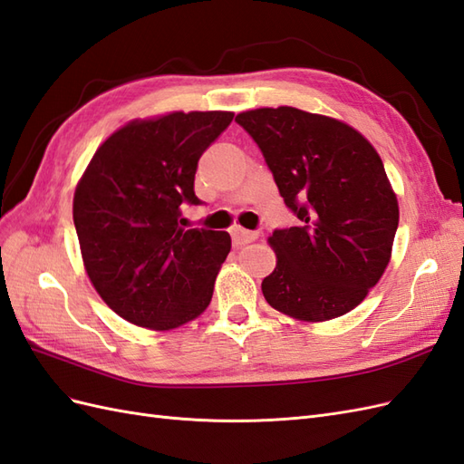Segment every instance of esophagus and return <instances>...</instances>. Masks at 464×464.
<instances>
[{"label": "esophagus", "mask_w": 464, "mask_h": 464, "mask_svg": "<svg viewBox=\"0 0 464 464\" xmlns=\"http://www.w3.org/2000/svg\"><path fill=\"white\" fill-rule=\"evenodd\" d=\"M229 233H231V239H233V245H235V246H243V245H246V243L255 241L256 237H258L255 231L243 229L241 225H233V227L229 229Z\"/></svg>", "instance_id": "1"}]
</instances>
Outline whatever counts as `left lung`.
I'll use <instances>...</instances> for the list:
<instances>
[{
    "label": "left lung",
    "mask_w": 464,
    "mask_h": 464,
    "mask_svg": "<svg viewBox=\"0 0 464 464\" xmlns=\"http://www.w3.org/2000/svg\"><path fill=\"white\" fill-rule=\"evenodd\" d=\"M265 154L298 227L268 237L276 268L265 300L298 322L345 315L382 278L400 208L382 159L362 133L335 117L290 105L235 117Z\"/></svg>",
    "instance_id": "1"
}]
</instances>
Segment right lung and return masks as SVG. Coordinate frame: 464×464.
Segmentation results:
<instances>
[{
    "label": "right lung",
    "instance_id": "obj_1",
    "mask_svg": "<svg viewBox=\"0 0 464 464\" xmlns=\"http://www.w3.org/2000/svg\"><path fill=\"white\" fill-rule=\"evenodd\" d=\"M233 111H170L133 119L98 147L78 180L72 216L84 268L125 322L169 331L206 312L231 251L227 231L184 229L198 206V160Z\"/></svg>",
    "mask_w": 464,
    "mask_h": 464
}]
</instances>
